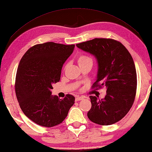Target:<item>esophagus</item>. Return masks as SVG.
<instances>
[{"instance_id":"obj_1","label":"esophagus","mask_w":152,"mask_h":152,"mask_svg":"<svg viewBox=\"0 0 152 152\" xmlns=\"http://www.w3.org/2000/svg\"><path fill=\"white\" fill-rule=\"evenodd\" d=\"M83 99V97H80V96H77V98H75V101L76 102H78V101H80V100H82V99Z\"/></svg>"}]
</instances>
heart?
Returning a JSON list of instances; mask_svg holds the SVG:
<instances>
[{
    "mask_svg": "<svg viewBox=\"0 0 152 152\" xmlns=\"http://www.w3.org/2000/svg\"><path fill=\"white\" fill-rule=\"evenodd\" d=\"M77 62L79 66L84 65V64H92L93 63V61L92 59H91V58H90V57L87 55L79 56L77 59Z\"/></svg>",
    "mask_w": 152,
    "mask_h": 152,
    "instance_id": "b5f03b06",
    "label": "heart"
}]
</instances>
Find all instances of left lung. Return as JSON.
I'll return each instance as SVG.
<instances>
[{
	"mask_svg": "<svg viewBox=\"0 0 152 152\" xmlns=\"http://www.w3.org/2000/svg\"><path fill=\"white\" fill-rule=\"evenodd\" d=\"M93 55L98 64L94 87H105L106 94L98 99L90 96L89 120L100 125H110L121 120L130 110L137 89V73L132 56L121 42L95 38L76 44Z\"/></svg>",
	"mask_w": 152,
	"mask_h": 152,
	"instance_id": "obj_1",
	"label": "left lung"
}]
</instances>
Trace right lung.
Listing matches in <instances>:
<instances>
[{"mask_svg":"<svg viewBox=\"0 0 152 152\" xmlns=\"http://www.w3.org/2000/svg\"><path fill=\"white\" fill-rule=\"evenodd\" d=\"M75 45L54 42L37 44L20 61L15 93L22 111L35 123L52 127L61 123L75 103V97L63 99L52 95L53 85L60 81L62 67L73 53Z\"/></svg>","mask_w":152,"mask_h":152,"instance_id":"obj_1","label":"right lung"}]
</instances>
